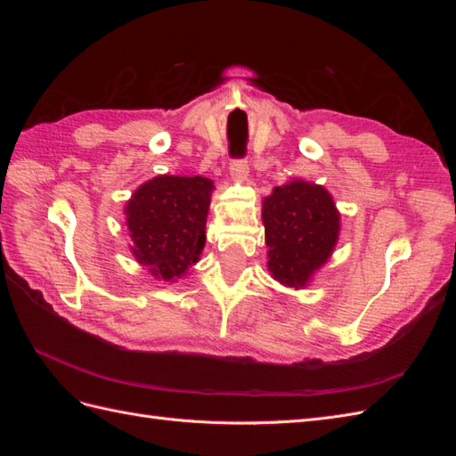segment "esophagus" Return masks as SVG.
<instances>
[{
    "label": "esophagus",
    "mask_w": 456,
    "mask_h": 456,
    "mask_svg": "<svg viewBox=\"0 0 456 456\" xmlns=\"http://www.w3.org/2000/svg\"><path fill=\"white\" fill-rule=\"evenodd\" d=\"M230 175L236 183H247L249 181V163L245 159H233L230 163Z\"/></svg>",
    "instance_id": "obj_1"
}]
</instances>
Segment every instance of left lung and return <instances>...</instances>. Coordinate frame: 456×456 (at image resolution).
Wrapping results in <instances>:
<instances>
[{
    "label": "left lung",
    "mask_w": 456,
    "mask_h": 456,
    "mask_svg": "<svg viewBox=\"0 0 456 456\" xmlns=\"http://www.w3.org/2000/svg\"><path fill=\"white\" fill-rule=\"evenodd\" d=\"M268 270L289 289H305L322 270L340 236V213L329 191L302 178L275 186L262 200Z\"/></svg>",
    "instance_id": "8db88e82"
}]
</instances>
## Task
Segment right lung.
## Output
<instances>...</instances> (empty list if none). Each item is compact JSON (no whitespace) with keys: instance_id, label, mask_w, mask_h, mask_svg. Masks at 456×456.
I'll return each mask as SVG.
<instances>
[{"instance_id":"1","label":"right lung","mask_w":456,"mask_h":456,"mask_svg":"<svg viewBox=\"0 0 456 456\" xmlns=\"http://www.w3.org/2000/svg\"><path fill=\"white\" fill-rule=\"evenodd\" d=\"M215 184L207 176L158 175L126 203L131 255L156 280L175 283L196 265Z\"/></svg>"}]
</instances>
